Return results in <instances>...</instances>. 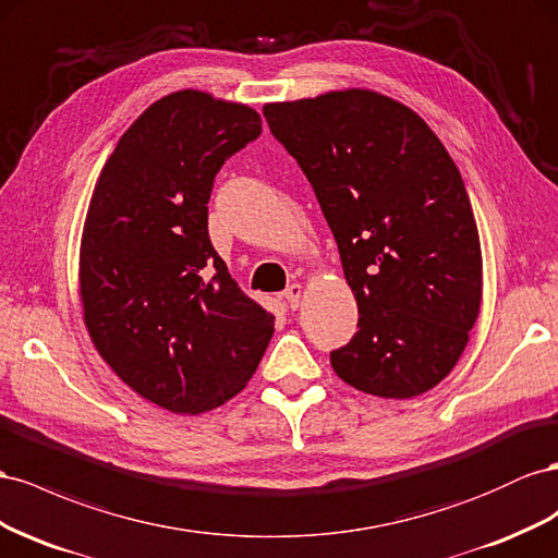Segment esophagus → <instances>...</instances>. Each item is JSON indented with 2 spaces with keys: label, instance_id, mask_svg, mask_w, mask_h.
Segmentation results:
<instances>
[{
  "label": "esophagus",
  "instance_id": "1",
  "mask_svg": "<svg viewBox=\"0 0 558 558\" xmlns=\"http://www.w3.org/2000/svg\"><path fill=\"white\" fill-rule=\"evenodd\" d=\"M301 292H304V288H301L299 282H294V284H290L288 290L282 292V296H284V301H288V304L292 306V308H299V301H301Z\"/></svg>",
  "mask_w": 558,
  "mask_h": 558
}]
</instances>
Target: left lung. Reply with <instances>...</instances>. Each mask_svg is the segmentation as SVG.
<instances>
[{"mask_svg":"<svg viewBox=\"0 0 558 558\" xmlns=\"http://www.w3.org/2000/svg\"><path fill=\"white\" fill-rule=\"evenodd\" d=\"M320 201L357 331L331 367L355 390L409 400L447 378L482 311L480 231L463 178L416 111L369 88L264 105Z\"/></svg>","mask_w":558,"mask_h":558,"instance_id":"left-lung-1","label":"left lung"}]
</instances>
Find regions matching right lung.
Masks as SVG:
<instances>
[{
    "instance_id": "1",
    "label": "right lung",
    "mask_w": 558,
    "mask_h": 558,
    "mask_svg": "<svg viewBox=\"0 0 558 558\" xmlns=\"http://www.w3.org/2000/svg\"><path fill=\"white\" fill-rule=\"evenodd\" d=\"M262 133L243 102L184 88L149 105L95 182L78 247L84 325L125 386L172 413L241 392L276 317L231 278L208 235L227 158Z\"/></svg>"
}]
</instances>
